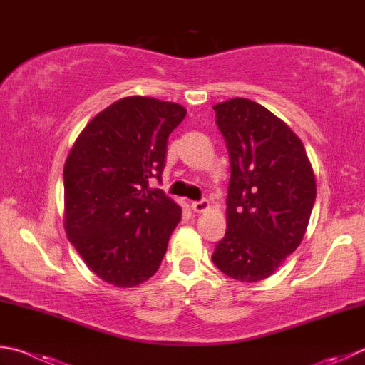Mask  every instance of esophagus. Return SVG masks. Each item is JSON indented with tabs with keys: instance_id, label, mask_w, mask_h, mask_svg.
I'll list each match as a JSON object with an SVG mask.
<instances>
[{
	"instance_id": "34e87169",
	"label": "esophagus",
	"mask_w": 365,
	"mask_h": 365,
	"mask_svg": "<svg viewBox=\"0 0 365 365\" xmlns=\"http://www.w3.org/2000/svg\"><path fill=\"white\" fill-rule=\"evenodd\" d=\"M191 209H193L195 212H197V214H201V212H205V210L209 209V201L207 200L195 201L193 204H191Z\"/></svg>"
}]
</instances>
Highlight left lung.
<instances>
[{
  "mask_svg": "<svg viewBox=\"0 0 365 365\" xmlns=\"http://www.w3.org/2000/svg\"><path fill=\"white\" fill-rule=\"evenodd\" d=\"M231 178L227 233L212 262L241 282L267 279L300 246L316 200V178L300 138L263 105L217 103Z\"/></svg>",
  "mask_w": 365,
  "mask_h": 365,
  "instance_id": "1",
  "label": "left lung"
}]
</instances>
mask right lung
<instances>
[{
	"instance_id": "right-lung-1",
	"label": "right lung",
	"mask_w": 365,
	"mask_h": 365,
	"mask_svg": "<svg viewBox=\"0 0 365 365\" xmlns=\"http://www.w3.org/2000/svg\"><path fill=\"white\" fill-rule=\"evenodd\" d=\"M187 116L174 102L119 98L91 119L63 168L70 242L88 268L115 287H135L163 262L182 209L161 190L168 137Z\"/></svg>"
}]
</instances>
